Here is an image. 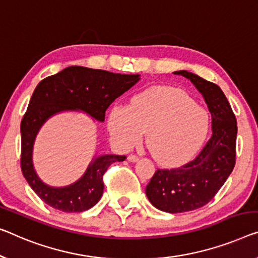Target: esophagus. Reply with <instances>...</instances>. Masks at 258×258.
<instances>
[{"label":"esophagus","instance_id":"obj_1","mask_svg":"<svg viewBox=\"0 0 258 258\" xmlns=\"http://www.w3.org/2000/svg\"><path fill=\"white\" fill-rule=\"evenodd\" d=\"M127 160L130 161V162H137V161L139 160V156H137V155H133V154H131V155H128Z\"/></svg>","mask_w":258,"mask_h":258}]
</instances>
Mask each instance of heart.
I'll use <instances>...</instances> for the list:
<instances>
[{
    "label": "heart",
    "instance_id": "b5f03b06",
    "mask_svg": "<svg viewBox=\"0 0 258 258\" xmlns=\"http://www.w3.org/2000/svg\"><path fill=\"white\" fill-rule=\"evenodd\" d=\"M107 130L121 151H130L147 133L154 159L164 166H176L189 161L202 147L209 117L185 91L156 87L134 96L128 106L111 107Z\"/></svg>",
    "mask_w": 258,
    "mask_h": 258
}]
</instances>
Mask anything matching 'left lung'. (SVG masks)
Listing matches in <instances>:
<instances>
[{
	"label": "left lung",
	"instance_id": "1",
	"mask_svg": "<svg viewBox=\"0 0 258 258\" xmlns=\"http://www.w3.org/2000/svg\"><path fill=\"white\" fill-rule=\"evenodd\" d=\"M174 74L189 79L203 95L212 116L213 131L194 160L179 168L157 169L146 186V195L153 206L163 212L182 213L212 201L233 171L237 122L220 87L186 71Z\"/></svg>",
	"mask_w": 258,
	"mask_h": 258
}]
</instances>
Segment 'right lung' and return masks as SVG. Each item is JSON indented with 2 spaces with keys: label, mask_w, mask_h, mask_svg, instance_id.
Returning <instances> with one entry per match:
<instances>
[{
  "label": "right lung",
  "mask_w": 258,
  "mask_h": 258,
  "mask_svg": "<svg viewBox=\"0 0 258 258\" xmlns=\"http://www.w3.org/2000/svg\"><path fill=\"white\" fill-rule=\"evenodd\" d=\"M139 80L138 74L72 66L40 81L21 122V168L29 185L44 203L62 212L76 213L91 209L103 195V176L107 168L113 162L124 161L126 156H98L78 182L64 187L48 186L38 177L32 164L34 138L41 125L53 114L67 110H82L96 120L104 121L107 107Z\"/></svg>",
  "instance_id": "obj_1"
}]
</instances>
